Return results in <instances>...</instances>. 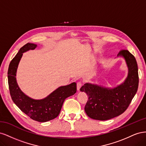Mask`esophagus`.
<instances>
[{
  "mask_svg": "<svg viewBox=\"0 0 146 146\" xmlns=\"http://www.w3.org/2000/svg\"><path fill=\"white\" fill-rule=\"evenodd\" d=\"M82 83L81 82H77V90H78V91L80 90V88L82 87Z\"/></svg>",
  "mask_w": 146,
  "mask_h": 146,
  "instance_id": "obj_1",
  "label": "esophagus"
}]
</instances>
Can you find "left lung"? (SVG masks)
<instances>
[{
    "mask_svg": "<svg viewBox=\"0 0 146 146\" xmlns=\"http://www.w3.org/2000/svg\"><path fill=\"white\" fill-rule=\"evenodd\" d=\"M118 56L124 58L129 68L124 82L114 88L89 83L80 88L88 96L85 111L91 119L105 121L119 116L129 107L138 90V69L135 56L127 50H121Z\"/></svg>",
    "mask_w": 146,
    "mask_h": 146,
    "instance_id": "1",
    "label": "left lung"
}]
</instances>
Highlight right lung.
I'll use <instances>...</instances> for the list:
<instances>
[{
	"label": "right lung",
	"instance_id": "add662e5",
	"mask_svg": "<svg viewBox=\"0 0 146 146\" xmlns=\"http://www.w3.org/2000/svg\"><path fill=\"white\" fill-rule=\"evenodd\" d=\"M36 44L27 43L22 47L18 53L11 61L8 70V82L11 99L18 108L33 120L45 122L52 120L59 115L64 100L74 95L77 91V84L60 86L46 98L35 100L26 96L17 85L16 71L23 53L33 50Z\"/></svg>",
	"mask_w": 146,
	"mask_h": 146
}]
</instances>
